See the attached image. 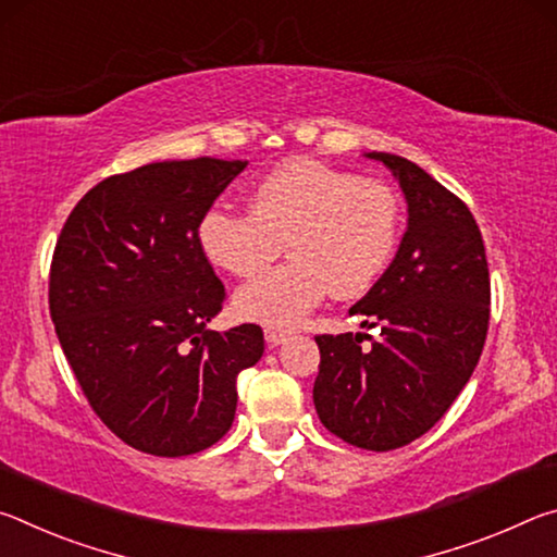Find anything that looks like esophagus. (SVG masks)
I'll list each match as a JSON object with an SVG mask.
<instances>
[{
  "mask_svg": "<svg viewBox=\"0 0 557 557\" xmlns=\"http://www.w3.org/2000/svg\"><path fill=\"white\" fill-rule=\"evenodd\" d=\"M289 338V332H285V329H265V342L270 346H280L282 342H287Z\"/></svg>",
  "mask_w": 557,
  "mask_h": 557,
  "instance_id": "34e87169",
  "label": "esophagus"
}]
</instances>
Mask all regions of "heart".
Instances as JSON below:
<instances>
[{
	"label": "heart",
	"instance_id": "1",
	"mask_svg": "<svg viewBox=\"0 0 557 557\" xmlns=\"http://www.w3.org/2000/svg\"><path fill=\"white\" fill-rule=\"evenodd\" d=\"M400 238V201L381 178L356 176L314 159H289L260 178L248 213L209 209L199 245L215 268L252 277L280 256L289 260L235 295L248 322L297 326L329 292L361 297L393 260Z\"/></svg>",
	"mask_w": 557,
	"mask_h": 557
}]
</instances>
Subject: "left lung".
Instances as JSON below:
<instances>
[{
  "mask_svg": "<svg viewBox=\"0 0 557 557\" xmlns=\"http://www.w3.org/2000/svg\"><path fill=\"white\" fill-rule=\"evenodd\" d=\"M383 162L408 201V231L391 268L348 314L369 334L317 336L314 408L361 449L388 451L425 435L474 373L486 342L492 282L482 231L467 203L398 154ZM363 337L371 345L360 346Z\"/></svg>",
  "mask_w": 557,
  "mask_h": 557,
  "instance_id": "1",
  "label": "left lung"
}]
</instances>
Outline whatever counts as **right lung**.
<instances>
[{"label":"right lung","instance_id":"1","mask_svg":"<svg viewBox=\"0 0 557 557\" xmlns=\"http://www.w3.org/2000/svg\"><path fill=\"white\" fill-rule=\"evenodd\" d=\"M248 162L199 157L102 178L63 223L51 262L55 334L98 418L154 457L231 430L235 379L265 351L258 324L211 332L225 287L199 221Z\"/></svg>","mask_w":557,"mask_h":557}]
</instances>
